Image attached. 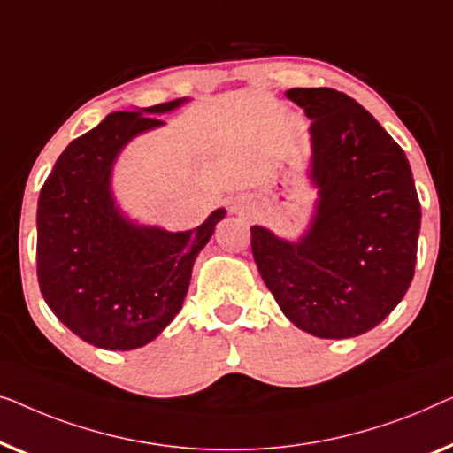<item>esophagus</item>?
<instances>
[{
    "instance_id": "34e87169",
    "label": "esophagus",
    "mask_w": 453,
    "mask_h": 453,
    "mask_svg": "<svg viewBox=\"0 0 453 453\" xmlns=\"http://www.w3.org/2000/svg\"><path fill=\"white\" fill-rule=\"evenodd\" d=\"M232 211H234V213H238V211H240V207H238V205H232Z\"/></svg>"
}]
</instances>
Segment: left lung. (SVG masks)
Listing matches in <instances>:
<instances>
[{"mask_svg": "<svg viewBox=\"0 0 453 453\" xmlns=\"http://www.w3.org/2000/svg\"><path fill=\"white\" fill-rule=\"evenodd\" d=\"M311 119L314 221L302 240L252 226L258 273L283 314L320 339H351L384 320L411 288L420 203L404 151L333 88L285 92Z\"/></svg>", "mask_w": 453, "mask_h": 453, "instance_id": "obj_1", "label": "left lung"}]
</instances>
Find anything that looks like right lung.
Listing matches in <instances>:
<instances>
[{
    "label": "right lung",
    "mask_w": 453,
    "mask_h": 453,
    "mask_svg": "<svg viewBox=\"0 0 453 453\" xmlns=\"http://www.w3.org/2000/svg\"><path fill=\"white\" fill-rule=\"evenodd\" d=\"M178 98L112 112L73 139L41 188L36 209V275L44 302L81 341L131 351L156 339L180 311L196 254L226 209L199 227L165 232L127 219L111 190L120 150L162 127L156 114Z\"/></svg>",
    "instance_id": "right-lung-1"
}]
</instances>
